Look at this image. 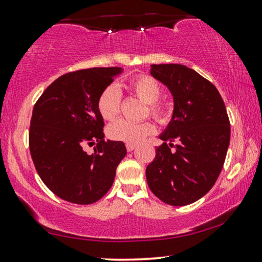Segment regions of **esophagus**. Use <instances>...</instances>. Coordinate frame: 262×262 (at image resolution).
<instances>
[{
	"instance_id": "34e87169",
	"label": "esophagus",
	"mask_w": 262,
	"mask_h": 262,
	"mask_svg": "<svg viewBox=\"0 0 262 262\" xmlns=\"http://www.w3.org/2000/svg\"><path fill=\"white\" fill-rule=\"evenodd\" d=\"M125 147H127V151L130 152V151H133L135 147H137V145H135V144H127V145H125Z\"/></svg>"
}]
</instances>
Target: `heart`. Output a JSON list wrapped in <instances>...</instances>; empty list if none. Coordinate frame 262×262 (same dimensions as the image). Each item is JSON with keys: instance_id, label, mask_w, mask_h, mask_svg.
I'll return each mask as SVG.
<instances>
[{"instance_id": "obj_1", "label": "heart", "mask_w": 262, "mask_h": 262, "mask_svg": "<svg viewBox=\"0 0 262 262\" xmlns=\"http://www.w3.org/2000/svg\"><path fill=\"white\" fill-rule=\"evenodd\" d=\"M128 89L141 101L147 103V110H149L147 112L156 122H159L160 124H166L169 122L171 110L160 101L162 89L155 78L150 75H139L129 83ZM121 91L116 85H108L100 94L97 100V110L103 119L112 121L121 112ZM154 132H155V125L150 121L135 123L129 122L127 119H118L107 128V135L112 140L123 141L127 144L140 143Z\"/></svg>"}]
</instances>
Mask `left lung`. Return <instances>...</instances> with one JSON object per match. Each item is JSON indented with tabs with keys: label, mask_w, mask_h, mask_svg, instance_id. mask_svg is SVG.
I'll return each instance as SVG.
<instances>
[{
	"label": "left lung",
	"mask_w": 262,
	"mask_h": 262,
	"mask_svg": "<svg viewBox=\"0 0 262 262\" xmlns=\"http://www.w3.org/2000/svg\"><path fill=\"white\" fill-rule=\"evenodd\" d=\"M151 75L171 91L174 110L160 135L163 144L146 167V181L163 203L184 206L203 198L219 178L231 140L229 118L215 85L194 69L152 64ZM173 141L178 145L171 151Z\"/></svg>",
	"instance_id": "1"
}]
</instances>
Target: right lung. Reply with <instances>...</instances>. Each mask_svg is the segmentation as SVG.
<instances>
[{
  "mask_svg": "<svg viewBox=\"0 0 262 262\" xmlns=\"http://www.w3.org/2000/svg\"><path fill=\"white\" fill-rule=\"evenodd\" d=\"M122 68L69 72L43 91L33 110L29 149L41 181L61 199L78 205L96 203L115 181L127 149L123 141L105 140L100 94ZM97 143L94 154L84 144Z\"/></svg>",
  "mask_w": 262,
  "mask_h": 262,
  "instance_id": "add662e5",
  "label": "right lung"
}]
</instances>
